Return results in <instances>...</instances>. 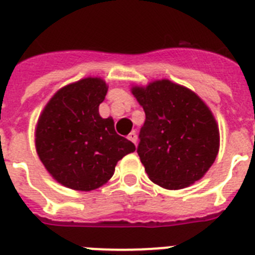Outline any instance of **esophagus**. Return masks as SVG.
Returning a JSON list of instances; mask_svg holds the SVG:
<instances>
[{
  "instance_id": "obj_1",
  "label": "esophagus",
  "mask_w": 255,
  "mask_h": 255,
  "mask_svg": "<svg viewBox=\"0 0 255 255\" xmlns=\"http://www.w3.org/2000/svg\"><path fill=\"white\" fill-rule=\"evenodd\" d=\"M127 138L129 141H132V142H133L134 145H136V143H137V134H136V132H134V130H132V132H130V133L128 134Z\"/></svg>"
}]
</instances>
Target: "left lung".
<instances>
[{
    "mask_svg": "<svg viewBox=\"0 0 255 255\" xmlns=\"http://www.w3.org/2000/svg\"><path fill=\"white\" fill-rule=\"evenodd\" d=\"M130 91L146 115L137 152L150 180L181 190L203 178L220 150V129L207 104L169 79Z\"/></svg>",
    "mask_w": 255,
    "mask_h": 255,
    "instance_id": "left-lung-1",
    "label": "left lung"
}]
</instances>
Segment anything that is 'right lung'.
Returning <instances> with one entry per match:
<instances>
[{"instance_id":"right-lung-1","label":"right lung","mask_w":255,"mask_h":255,"mask_svg":"<svg viewBox=\"0 0 255 255\" xmlns=\"http://www.w3.org/2000/svg\"><path fill=\"white\" fill-rule=\"evenodd\" d=\"M108 85L87 77L57 91L35 126V150L55 181L75 191L105 185L115 165L136 146L115 132L112 117L101 118L99 106Z\"/></svg>"}]
</instances>
